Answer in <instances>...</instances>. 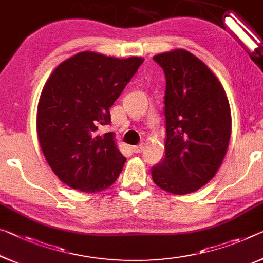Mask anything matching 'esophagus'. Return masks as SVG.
Instances as JSON below:
<instances>
[{
	"label": "esophagus",
	"instance_id": "34e87169",
	"mask_svg": "<svg viewBox=\"0 0 263 263\" xmlns=\"http://www.w3.org/2000/svg\"><path fill=\"white\" fill-rule=\"evenodd\" d=\"M144 149V145L141 143V144H137V145H134V147H132V151L134 153H141Z\"/></svg>",
	"mask_w": 263,
	"mask_h": 263
}]
</instances>
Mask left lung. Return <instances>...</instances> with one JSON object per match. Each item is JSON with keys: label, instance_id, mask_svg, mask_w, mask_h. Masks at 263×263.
<instances>
[{"label": "left lung", "instance_id": "left-lung-1", "mask_svg": "<svg viewBox=\"0 0 263 263\" xmlns=\"http://www.w3.org/2000/svg\"><path fill=\"white\" fill-rule=\"evenodd\" d=\"M153 59L165 76V153L152 177L163 191L184 195L208 183L222 163L232 132L229 102L216 76L192 52Z\"/></svg>", "mask_w": 263, "mask_h": 263}]
</instances>
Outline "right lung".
Wrapping results in <instances>:
<instances>
[{
	"mask_svg": "<svg viewBox=\"0 0 263 263\" xmlns=\"http://www.w3.org/2000/svg\"><path fill=\"white\" fill-rule=\"evenodd\" d=\"M143 59H116L82 51L52 71L39 101V141L60 180L72 189L98 193L115 182L126 157L112 133L110 108L130 82Z\"/></svg>",
	"mask_w": 263,
	"mask_h": 263,
	"instance_id": "1",
	"label": "right lung"
}]
</instances>
